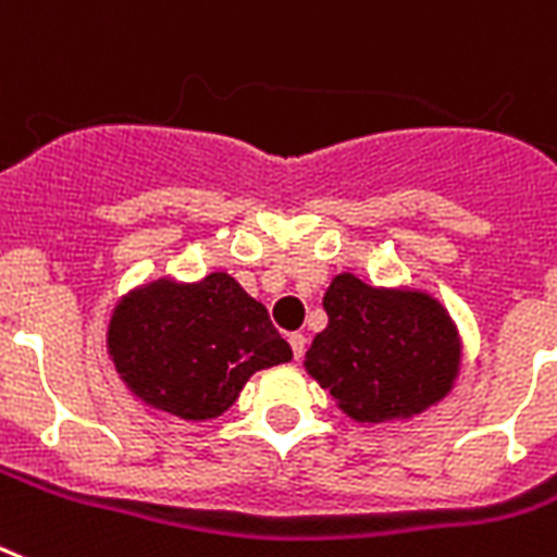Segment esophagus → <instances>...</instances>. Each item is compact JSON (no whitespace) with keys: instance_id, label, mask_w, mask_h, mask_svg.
Instances as JSON below:
<instances>
[{"instance_id":"1","label":"esophagus","mask_w":557,"mask_h":557,"mask_svg":"<svg viewBox=\"0 0 557 557\" xmlns=\"http://www.w3.org/2000/svg\"><path fill=\"white\" fill-rule=\"evenodd\" d=\"M305 345H307V339L301 336V333H290V348H293V356H296V359H301V356H305Z\"/></svg>"}]
</instances>
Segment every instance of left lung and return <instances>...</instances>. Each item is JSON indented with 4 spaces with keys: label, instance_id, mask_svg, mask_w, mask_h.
<instances>
[{
    "label": "left lung",
    "instance_id": "left-lung-1",
    "mask_svg": "<svg viewBox=\"0 0 557 557\" xmlns=\"http://www.w3.org/2000/svg\"><path fill=\"white\" fill-rule=\"evenodd\" d=\"M322 305L327 327L315 333L305 368L350 420H411L455 388L460 333L429 293L339 273Z\"/></svg>",
    "mask_w": 557,
    "mask_h": 557
}]
</instances>
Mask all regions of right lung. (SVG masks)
I'll return each instance as SVG.
<instances>
[{
	"mask_svg": "<svg viewBox=\"0 0 557 557\" xmlns=\"http://www.w3.org/2000/svg\"><path fill=\"white\" fill-rule=\"evenodd\" d=\"M106 345L137 399L195 422L233 408L256 371L293 359L267 307L230 273L140 284L114 307Z\"/></svg>",
	"mask_w": 557,
	"mask_h": 557,
	"instance_id": "1",
	"label": "right lung"
}]
</instances>
